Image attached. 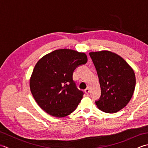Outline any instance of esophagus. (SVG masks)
<instances>
[{"label":"esophagus","mask_w":148,"mask_h":148,"mask_svg":"<svg viewBox=\"0 0 148 148\" xmlns=\"http://www.w3.org/2000/svg\"><path fill=\"white\" fill-rule=\"evenodd\" d=\"M84 92H85V93L86 94H88L89 93V92H90V88H89V87H87L84 90Z\"/></svg>","instance_id":"34e87169"}]
</instances>
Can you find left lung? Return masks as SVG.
Masks as SVG:
<instances>
[{
    "instance_id": "8db88e82",
    "label": "left lung",
    "mask_w": 148,
    "mask_h": 148,
    "mask_svg": "<svg viewBox=\"0 0 148 148\" xmlns=\"http://www.w3.org/2000/svg\"><path fill=\"white\" fill-rule=\"evenodd\" d=\"M96 68L101 96L95 103L100 110L115 113L130 102L136 86L133 69L120 56L109 51L90 52Z\"/></svg>"
}]
</instances>
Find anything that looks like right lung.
Listing matches in <instances>:
<instances>
[{
    "label": "right lung",
    "instance_id": "obj_1",
    "mask_svg": "<svg viewBox=\"0 0 148 148\" xmlns=\"http://www.w3.org/2000/svg\"><path fill=\"white\" fill-rule=\"evenodd\" d=\"M87 56L70 49H56L37 62L30 79L31 93L48 114L62 118L76 109L83 99L72 79L74 71L87 62Z\"/></svg>",
    "mask_w": 148,
    "mask_h": 148
}]
</instances>
